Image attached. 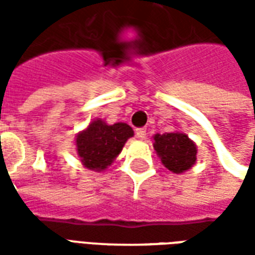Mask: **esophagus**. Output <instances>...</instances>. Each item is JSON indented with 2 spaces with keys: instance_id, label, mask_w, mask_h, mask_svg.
<instances>
[{
  "instance_id": "obj_1",
  "label": "esophagus",
  "mask_w": 255,
  "mask_h": 255,
  "mask_svg": "<svg viewBox=\"0 0 255 255\" xmlns=\"http://www.w3.org/2000/svg\"><path fill=\"white\" fill-rule=\"evenodd\" d=\"M135 133H136V138L144 139L146 138V128H138Z\"/></svg>"
}]
</instances>
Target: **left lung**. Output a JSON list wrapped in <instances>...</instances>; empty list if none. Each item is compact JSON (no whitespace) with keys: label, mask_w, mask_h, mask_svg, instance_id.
I'll list each match as a JSON object with an SVG mask.
<instances>
[{"label":"left lung","mask_w":255,"mask_h":255,"mask_svg":"<svg viewBox=\"0 0 255 255\" xmlns=\"http://www.w3.org/2000/svg\"><path fill=\"white\" fill-rule=\"evenodd\" d=\"M154 149L162 164L175 173L190 169L197 160V147L184 133H157L154 136Z\"/></svg>","instance_id":"left-lung-1"}]
</instances>
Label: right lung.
<instances>
[{
	"instance_id": "obj_1",
	"label": "right lung",
	"mask_w": 255,
	"mask_h": 255,
	"mask_svg": "<svg viewBox=\"0 0 255 255\" xmlns=\"http://www.w3.org/2000/svg\"><path fill=\"white\" fill-rule=\"evenodd\" d=\"M132 135V128L126 123L108 126L102 120H95L78 135V154L86 168L102 171L120 154L124 143Z\"/></svg>"
}]
</instances>
